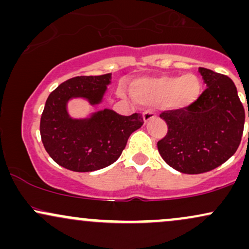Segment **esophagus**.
I'll return each mask as SVG.
<instances>
[{"label":"esophagus","mask_w":249,"mask_h":249,"mask_svg":"<svg viewBox=\"0 0 249 249\" xmlns=\"http://www.w3.org/2000/svg\"><path fill=\"white\" fill-rule=\"evenodd\" d=\"M142 118H144L145 123H147V122H150L151 119L156 118V113H154L152 110H147L142 113Z\"/></svg>","instance_id":"34e87169"}]
</instances>
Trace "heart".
I'll list each match as a JSON object with an SVG mask.
<instances>
[{
  "label": "heart",
  "mask_w": 249,
  "mask_h": 249,
  "mask_svg": "<svg viewBox=\"0 0 249 249\" xmlns=\"http://www.w3.org/2000/svg\"><path fill=\"white\" fill-rule=\"evenodd\" d=\"M201 83L193 73L181 77L162 76L157 78H142L131 85V93L144 104L165 102L168 108L185 110L198 98Z\"/></svg>",
  "instance_id": "1"
}]
</instances>
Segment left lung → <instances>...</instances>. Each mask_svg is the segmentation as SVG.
I'll use <instances>...</instances> for the list:
<instances>
[{"label":"left lung","instance_id":"1","mask_svg":"<svg viewBox=\"0 0 249 249\" xmlns=\"http://www.w3.org/2000/svg\"><path fill=\"white\" fill-rule=\"evenodd\" d=\"M199 71L206 90L185 110L162 111L168 130L157 144L171 167L187 174L208 172L227 161L238 150L245 125L232 79L206 68Z\"/></svg>","mask_w":249,"mask_h":249}]
</instances>
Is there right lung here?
Listing matches in <instances>:
<instances>
[{
  "label": "right lung",
  "mask_w": 249,
  "mask_h": 249,
  "mask_svg": "<svg viewBox=\"0 0 249 249\" xmlns=\"http://www.w3.org/2000/svg\"><path fill=\"white\" fill-rule=\"evenodd\" d=\"M111 75L77 76L58 85L48 97L41 117L42 142L49 156L75 172H91L113 164L126 146L128 137L144 124L141 113L122 116L98 111L89 119H72L67 103L73 97L92 105L102 102Z\"/></svg>",
  "instance_id": "add662e5"
}]
</instances>
